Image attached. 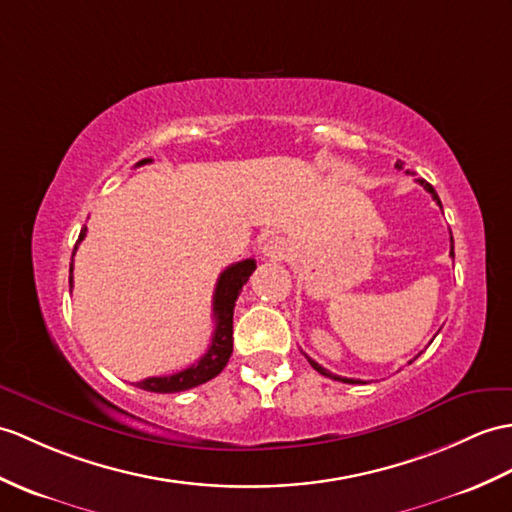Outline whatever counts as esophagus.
<instances>
[{
    "label": "esophagus",
    "instance_id": "1",
    "mask_svg": "<svg viewBox=\"0 0 512 512\" xmlns=\"http://www.w3.org/2000/svg\"><path fill=\"white\" fill-rule=\"evenodd\" d=\"M261 253H264V257L268 259H285L290 255V246L288 242L283 240V237H270V240L264 244V248H261Z\"/></svg>",
    "mask_w": 512,
    "mask_h": 512
}]
</instances>
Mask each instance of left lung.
I'll list each match as a JSON object with an SVG mask.
<instances>
[{
  "label": "left lung",
  "instance_id": "8db88e82",
  "mask_svg": "<svg viewBox=\"0 0 512 512\" xmlns=\"http://www.w3.org/2000/svg\"><path fill=\"white\" fill-rule=\"evenodd\" d=\"M395 168H397V170H401V168H403V163H401V161H397V163H395ZM417 181H419V183L423 185V189H427V192H430V194H432V198L436 200V205H438V207H441V198H438V194L434 192V187H432L430 183H427V181H423V178H417ZM449 255H451V257H454V240H451V253H449ZM417 358H419V355H417ZM307 362H310V364H312V366L316 368V371H318L320 375H325V377H331V379H338V382H344V384H362V382H360V379H347V377H340V375H334V373H329V371H327V368H323V366H320L318 362H314L312 358H307Z\"/></svg>",
  "mask_w": 512,
  "mask_h": 512
}]
</instances>
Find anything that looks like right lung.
Instances as JSON below:
<instances>
[{
  "label": "right lung",
  "instance_id": "add662e5",
  "mask_svg": "<svg viewBox=\"0 0 512 512\" xmlns=\"http://www.w3.org/2000/svg\"><path fill=\"white\" fill-rule=\"evenodd\" d=\"M150 161L152 159H141L137 163V168ZM85 235H87V227H82L78 242L85 240ZM76 248L78 244L74 246V255H76ZM255 268H257L255 259H244V261H237V264H231L220 275L216 283V292H213V318H216V329H213V338L207 353L202 355L196 364L187 366L174 375L141 379V382H137L135 386L148 392H163L165 395V392H183L189 388H196L216 377L222 368L227 366L233 353V307H235L237 296H240L242 288L246 285L248 277L253 275ZM71 272H74V257H71V264H69V285L74 283Z\"/></svg>",
  "mask_w": 512,
  "mask_h": 512
}]
</instances>
